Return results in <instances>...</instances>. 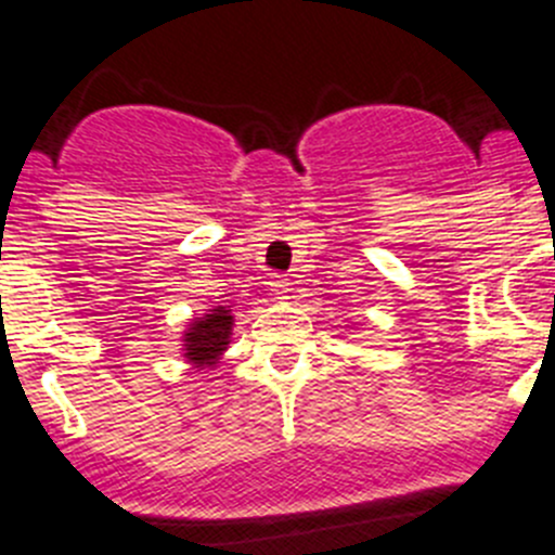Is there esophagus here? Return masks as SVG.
<instances>
[{"mask_svg":"<svg viewBox=\"0 0 555 555\" xmlns=\"http://www.w3.org/2000/svg\"><path fill=\"white\" fill-rule=\"evenodd\" d=\"M289 282L287 279H282V276H276V279H271V293H273V298H289Z\"/></svg>","mask_w":555,"mask_h":555,"instance_id":"34e87169","label":"esophagus"}]
</instances>
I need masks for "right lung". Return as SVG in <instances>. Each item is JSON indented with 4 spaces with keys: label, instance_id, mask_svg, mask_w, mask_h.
<instances>
[{
    "label": "right lung",
    "instance_id": "right-lung-1",
    "mask_svg": "<svg viewBox=\"0 0 555 555\" xmlns=\"http://www.w3.org/2000/svg\"><path fill=\"white\" fill-rule=\"evenodd\" d=\"M232 325H235V314L227 307L207 309L202 318L191 320L180 339L183 341V359L194 370L221 364V356L227 353L232 341Z\"/></svg>",
    "mask_w": 555,
    "mask_h": 555
}]
</instances>
